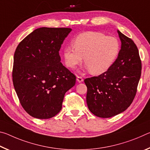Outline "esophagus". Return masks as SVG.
Returning a JSON list of instances; mask_svg holds the SVG:
<instances>
[{"instance_id": "esophagus-1", "label": "esophagus", "mask_w": 150, "mask_h": 150, "mask_svg": "<svg viewBox=\"0 0 150 150\" xmlns=\"http://www.w3.org/2000/svg\"><path fill=\"white\" fill-rule=\"evenodd\" d=\"M77 81L79 83H82L83 81V79L81 76H77Z\"/></svg>"}]
</instances>
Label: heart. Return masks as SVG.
Here are the masks:
<instances>
[{
    "label": "heart",
    "mask_w": 150,
    "mask_h": 150,
    "mask_svg": "<svg viewBox=\"0 0 150 150\" xmlns=\"http://www.w3.org/2000/svg\"><path fill=\"white\" fill-rule=\"evenodd\" d=\"M73 47L63 50L65 65L70 69L84 62L91 73L100 75L114 64L120 51V44L115 37L98 32H87L78 35L73 42Z\"/></svg>",
    "instance_id": "obj_1"
}]
</instances>
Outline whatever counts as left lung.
I'll list each match as a JSON object with an SVG mask.
<instances>
[{
	"mask_svg": "<svg viewBox=\"0 0 150 150\" xmlns=\"http://www.w3.org/2000/svg\"><path fill=\"white\" fill-rule=\"evenodd\" d=\"M122 45L114 64L97 77L84 80L89 110L100 118H110L126 110L132 103L142 73L138 49L130 38L118 30Z\"/></svg>",
	"mask_w": 150,
	"mask_h": 150,
	"instance_id": "obj_1",
	"label": "left lung"
}]
</instances>
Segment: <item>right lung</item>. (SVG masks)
<instances>
[{
  "mask_svg": "<svg viewBox=\"0 0 150 150\" xmlns=\"http://www.w3.org/2000/svg\"><path fill=\"white\" fill-rule=\"evenodd\" d=\"M71 29L42 27L28 35L14 55L12 81L20 104L32 117L52 118L62 108L75 75L61 63L62 44Z\"/></svg>",
  "mask_w": 150,
  "mask_h": 150,
  "instance_id": "right-lung-1",
  "label": "right lung"
}]
</instances>
